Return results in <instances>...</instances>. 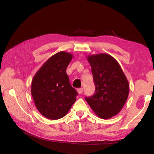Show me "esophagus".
<instances>
[{
  "label": "esophagus",
  "mask_w": 154,
  "mask_h": 154,
  "mask_svg": "<svg viewBox=\"0 0 154 154\" xmlns=\"http://www.w3.org/2000/svg\"><path fill=\"white\" fill-rule=\"evenodd\" d=\"M83 89L82 88H78V89H77V92L79 93V94H82L83 93Z\"/></svg>",
  "instance_id": "34e87169"
}]
</instances>
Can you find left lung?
<instances>
[{"mask_svg":"<svg viewBox=\"0 0 154 154\" xmlns=\"http://www.w3.org/2000/svg\"><path fill=\"white\" fill-rule=\"evenodd\" d=\"M92 67L95 92L85 97L88 105L99 118L109 119L116 116L129 94V83L116 59L106 54L88 56Z\"/></svg>","mask_w":154,"mask_h":154,"instance_id":"left-lung-1","label":"left lung"}]
</instances>
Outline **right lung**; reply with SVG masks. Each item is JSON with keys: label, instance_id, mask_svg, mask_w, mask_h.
I'll return each mask as SVG.
<instances>
[{"label": "right lung", "instance_id": "obj_1", "mask_svg": "<svg viewBox=\"0 0 154 154\" xmlns=\"http://www.w3.org/2000/svg\"><path fill=\"white\" fill-rule=\"evenodd\" d=\"M72 58L70 53L60 51L49 58L33 77L31 94L35 106L49 119L63 118L76 100L78 94L66 74Z\"/></svg>", "mask_w": 154, "mask_h": 154}]
</instances>
